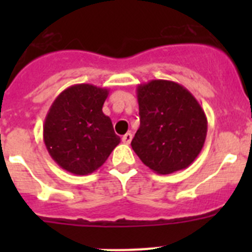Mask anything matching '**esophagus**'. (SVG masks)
Returning <instances> with one entry per match:
<instances>
[{
    "instance_id": "34e87169",
    "label": "esophagus",
    "mask_w": 252,
    "mask_h": 252,
    "mask_svg": "<svg viewBox=\"0 0 252 252\" xmlns=\"http://www.w3.org/2000/svg\"><path fill=\"white\" fill-rule=\"evenodd\" d=\"M131 140H132V133L131 132L125 133L124 136H122V142H124V144H130Z\"/></svg>"
}]
</instances>
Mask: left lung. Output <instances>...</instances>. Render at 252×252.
<instances>
[{
	"instance_id": "1",
	"label": "left lung",
	"mask_w": 252,
	"mask_h": 252,
	"mask_svg": "<svg viewBox=\"0 0 252 252\" xmlns=\"http://www.w3.org/2000/svg\"><path fill=\"white\" fill-rule=\"evenodd\" d=\"M140 127L131 141L146 166L158 174L188 168L207 136V117L182 84L153 79L137 86Z\"/></svg>"
}]
</instances>
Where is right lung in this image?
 <instances>
[{
	"label": "right lung",
	"instance_id": "add662e5",
	"mask_svg": "<svg viewBox=\"0 0 252 252\" xmlns=\"http://www.w3.org/2000/svg\"><path fill=\"white\" fill-rule=\"evenodd\" d=\"M108 90L74 84L58 95L44 122V142L50 157L64 170L87 175L103 165L120 137L102 112Z\"/></svg>",
	"mask_w": 252,
	"mask_h": 252
}]
</instances>
